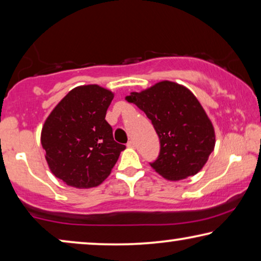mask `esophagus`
I'll list each match as a JSON object with an SVG mask.
<instances>
[{
	"label": "esophagus",
	"mask_w": 261,
	"mask_h": 261,
	"mask_svg": "<svg viewBox=\"0 0 261 261\" xmlns=\"http://www.w3.org/2000/svg\"><path fill=\"white\" fill-rule=\"evenodd\" d=\"M127 146H129V147H132V148H135V147H136V143L134 142V140H130V142L127 143Z\"/></svg>",
	"instance_id": "1"
}]
</instances>
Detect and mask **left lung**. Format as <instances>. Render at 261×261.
Returning a JSON list of instances; mask_svg holds the SVG:
<instances>
[{
    "instance_id": "8db88e82",
    "label": "left lung",
    "mask_w": 261,
    "mask_h": 261,
    "mask_svg": "<svg viewBox=\"0 0 261 261\" xmlns=\"http://www.w3.org/2000/svg\"><path fill=\"white\" fill-rule=\"evenodd\" d=\"M125 100L146 114L160 139L158 159L151 167L165 179L195 175L214 151L216 137L203 107L185 86L160 81Z\"/></svg>"
}]
</instances>
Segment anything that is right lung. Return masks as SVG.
<instances>
[{
  "instance_id": "obj_1",
  "label": "right lung",
  "mask_w": 261,
  "mask_h": 261,
  "mask_svg": "<svg viewBox=\"0 0 261 261\" xmlns=\"http://www.w3.org/2000/svg\"><path fill=\"white\" fill-rule=\"evenodd\" d=\"M114 93L98 85L72 89L41 129V146L51 172L71 187L101 185L125 145L116 143L106 114Z\"/></svg>"
}]
</instances>
